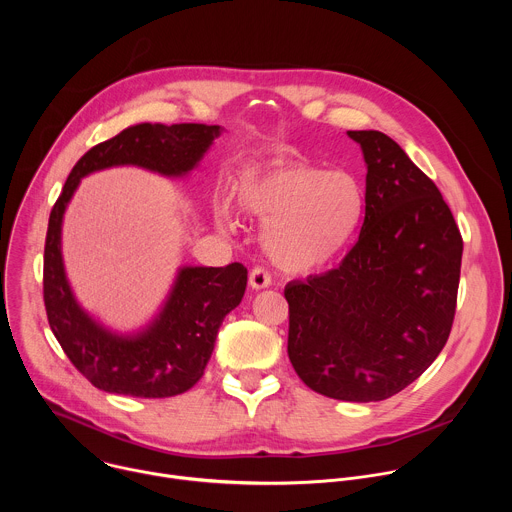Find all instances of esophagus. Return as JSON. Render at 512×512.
I'll return each mask as SVG.
<instances>
[{
    "label": "esophagus",
    "mask_w": 512,
    "mask_h": 512,
    "mask_svg": "<svg viewBox=\"0 0 512 512\" xmlns=\"http://www.w3.org/2000/svg\"><path fill=\"white\" fill-rule=\"evenodd\" d=\"M249 283L253 289H265L271 285V275L263 267H253L249 275Z\"/></svg>",
    "instance_id": "34e87169"
}]
</instances>
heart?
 Here are the masks:
<instances>
[{
    "instance_id": "heart-1",
    "label": "heart",
    "mask_w": 512,
    "mask_h": 512,
    "mask_svg": "<svg viewBox=\"0 0 512 512\" xmlns=\"http://www.w3.org/2000/svg\"><path fill=\"white\" fill-rule=\"evenodd\" d=\"M237 202L263 225L261 245L269 261L291 275H308L332 263L356 235L367 206L354 174L308 162L243 178ZM214 221L223 231L235 229L229 204L214 206Z\"/></svg>"
}]
</instances>
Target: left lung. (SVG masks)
Returning a JSON list of instances; mask_svg holds the SVG:
<instances>
[{
  "label": "left lung",
  "mask_w": 512,
  "mask_h": 512,
  "mask_svg": "<svg viewBox=\"0 0 512 512\" xmlns=\"http://www.w3.org/2000/svg\"><path fill=\"white\" fill-rule=\"evenodd\" d=\"M367 164V206L336 269L285 285L287 354L316 393L383 401L411 385L448 342L462 235L437 186L381 131H348Z\"/></svg>",
  "instance_id": "1"
}]
</instances>
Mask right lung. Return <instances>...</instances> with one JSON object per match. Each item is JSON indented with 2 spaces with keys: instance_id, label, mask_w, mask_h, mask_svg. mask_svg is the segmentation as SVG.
Here are the masks:
<instances>
[{
  "instance_id": "add662e5",
  "label": "right lung",
  "mask_w": 512,
  "mask_h": 512,
  "mask_svg": "<svg viewBox=\"0 0 512 512\" xmlns=\"http://www.w3.org/2000/svg\"><path fill=\"white\" fill-rule=\"evenodd\" d=\"M221 125L139 123L95 145L72 168L48 221L44 306L48 324L77 371L101 391L164 399L192 389L204 375L225 316L247 287L241 263L180 267L160 314L139 332L119 334L97 322L72 294L62 261V218L81 180L115 166L182 178L198 166Z\"/></svg>"
}]
</instances>
